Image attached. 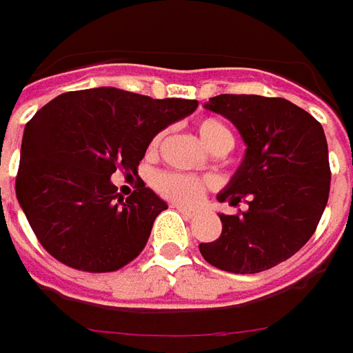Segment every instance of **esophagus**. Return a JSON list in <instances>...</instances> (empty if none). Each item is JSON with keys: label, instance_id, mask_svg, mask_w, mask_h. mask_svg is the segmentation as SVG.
Segmentation results:
<instances>
[{"label": "esophagus", "instance_id": "34e87169", "mask_svg": "<svg viewBox=\"0 0 353 353\" xmlns=\"http://www.w3.org/2000/svg\"><path fill=\"white\" fill-rule=\"evenodd\" d=\"M174 209H177V211H179L181 214H185L188 219H193V216L197 214L195 211H193V209H188V207H183V205H177V203H174Z\"/></svg>", "mask_w": 353, "mask_h": 353}]
</instances>
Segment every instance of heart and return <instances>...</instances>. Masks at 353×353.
Returning <instances> with one entry per match:
<instances>
[{"label":"heart","mask_w":353,"mask_h":353,"mask_svg":"<svg viewBox=\"0 0 353 353\" xmlns=\"http://www.w3.org/2000/svg\"><path fill=\"white\" fill-rule=\"evenodd\" d=\"M197 132H199L201 142L214 152V150H230L232 148V132L228 130L225 123L216 121V119H203L197 125ZM158 140H154L156 144ZM154 188L160 195H164L168 199L176 201V203H185L191 205L195 201L201 199V195L205 193V183L199 177L183 176V174H172V172H164L154 177Z\"/></svg>","instance_id":"heart-1"}]
</instances>
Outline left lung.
Masks as SVG:
<instances>
[{
	"label": "left lung",
	"mask_w": 353,
	"mask_h": 353,
	"mask_svg": "<svg viewBox=\"0 0 353 353\" xmlns=\"http://www.w3.org/2000/svg\"><path fill=\"white\" fill-rule=\"evenodd\" d=\"M205 109L238 128L246 154L216 199L248 207L219 214L223 232L199 244L201 256L230 274H258L291 258L314 234L330 193L328 144L322 125L281 97H211Z\"/></svg>",
	"instance_id": "8db88e82"
}]
</instances>
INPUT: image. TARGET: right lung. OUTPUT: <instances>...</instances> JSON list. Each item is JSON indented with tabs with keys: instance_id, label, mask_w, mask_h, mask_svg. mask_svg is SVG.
Wrapping results in <instances>:
<instances>
[{
	"instance_id": "obj_1",
	"label": "right lung",
	"mask_w": 353,
	"mask_h": 353,
	"mask_svg": "<svg viewBox=\"0 0 353 353\" xmlns=\"http://www.w3.org/2000/svg\"><path fill=\"white\" fill-rule=\"evenodd\" d=\"M197 105L93 88L39 109L23 132L15 193L44 250L92 274L134 260L168 205L144 181L121 197L111 176L137 174L154 137Z\"/></svg>"
}]
</instances>
